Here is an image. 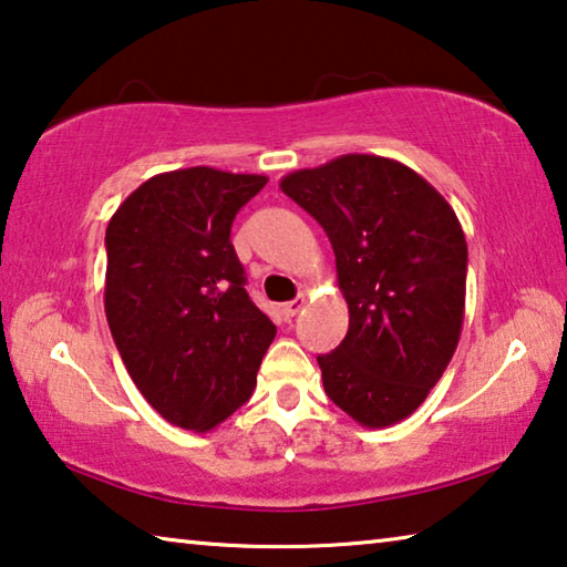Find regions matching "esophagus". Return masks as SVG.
<instances>
[{"label": "esophagus", "instance_id": "34e87169", "mask_svg": "<svg viewBox=\"0 0 567 567\" xmlns=\"http://www.w3.org/2000/svg\"><path fill=\"white\" fill-rule=\"evenodd\" d=\"M305 310V295H300V297H295V300H290V302H285L282 305V315L287 320H292L297 312H302Z\"/></svg>", "mask_w": 567, "mask_h": 567}]
</instances>
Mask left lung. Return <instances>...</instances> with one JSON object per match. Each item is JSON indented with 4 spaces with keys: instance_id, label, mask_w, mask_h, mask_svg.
<instances>
[{
    "instance_id": "8db88e82",
    "label": "left lung",
    "mask_w": 567,
    "mask_h": 567,
    "mask_svg": "<svg viewBox=\"0 0 567 567\" xmlns=\"http://www.w3.org/2000/svg\"><path fill=\"white\" fill-rule=\"evenodd\" d=\"M280 189L322 225L350 328L320 354L322 385L362 427L410 417L453 360L465 318L467 243L455 209L398 159L342 155Z\"/></svg>"
}]
</instances>
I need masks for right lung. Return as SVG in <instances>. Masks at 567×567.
I'll list each match as a JSON object with an SVG mask.
<instances>
[{
	"mask_svg": "<svg viewBox=\"0 0 567 567\" xmlns=\"http://www.w3.org/2000/svg\"><path fill=\"white\" fill-rule=\"evenodd\" d=\"M265 175L162 172L107 225L104 312L134 385L162 417L207 433L247 402L277 328L245 290L229 243Z\"/></svg>",
	"mask_w": 567,
	"mask_h": 567,
	"instance_id": "right-lung-1",
	"label": "right lung"
}]
</instances>
